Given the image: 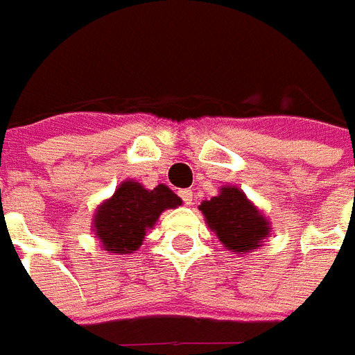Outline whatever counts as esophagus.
I'll return each instance as SVG.
<instances>
[{"label":"esophagus","mask_w":355,"mask_h":355,"mask_svg":"<svg viewBox=\"0 0 355 355\" xmlns=\"http://www.w3.org/2000/svg\"><path fill=\"white\" fill-rule=\"evenodd\" d=\"M178 196L182 198V201H184L186 205H192V201H193V192H192V190H188V188H184V190H180V192H178Z\"/></svg>","instance_id":"1"}]
</instances>
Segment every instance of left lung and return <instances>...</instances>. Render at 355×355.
I'll use <instances>...</instances> for the list:
<instances>
[{"label": "left lung", "mask_w": 355, "mask_h": 355, "mask_svg": "<svg viewBox=\"0 0 355 355\" xmlns=\"http://www.w3.org/2000/svg\"><path fill=\"white\" fill-rule=\"evenodd\" d=\"M200 211L224 249L234 254L253 253L272 232L266 215L238 186H223L215 198L201 201Z\"/></svg>", "instance_id": "1"}]
</instances>
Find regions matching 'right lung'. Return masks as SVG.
I'll return each mask as SVG.
<instances>
[{"instance_id":"1","label":"right lung","mask_w":355,"mask_h":355,"mask_svg":"<svg viewBox=\"0 0 355 355\" xmlns=\"http://www.w3.org/2000/svg\"><path fill=\"white\" fill-rule=\"evenodd\" d=\"M182 200L165 184L148 190L137 180H123L114 196L94 209L93 232L106 253H135L167 209H177Z\"/></svg>"}]
</instances>
